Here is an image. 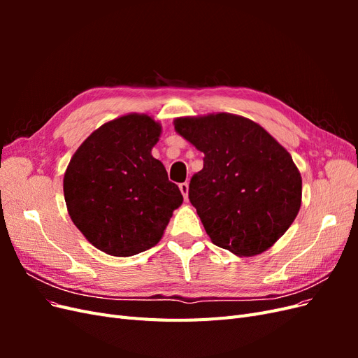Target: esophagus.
<instances>
[{
  "label": "esophagus",
  "mask_w": 358,
  "mask_h": 358,
  "mask_svg": "<svg viewBox=\"0 0 358 358\" xmlns=\"http://www.w3.org/2000/svg\"><path fill=\"white\" fill-rule=\"evenodd\" d=\"M179 189H180V192H182V196H183V199H185V200H188V191H189V183H188V182H183V183H180V185H179Z\"/></svg>",
  "instance_id": "1"
}]
</instances>
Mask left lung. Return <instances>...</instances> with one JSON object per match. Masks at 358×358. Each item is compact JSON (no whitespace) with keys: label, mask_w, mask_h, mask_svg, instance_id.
Listing matches in <instances>:
<instances>
[{"label":"left lung","mask_w":358,"mask_h":358,"mask_svg":"<svg viewBox=\"0 0 358 358\" xmlns=\"http://www.w3.org/2000/svg\"><path fill=\"white\" fill-rule=\"evenodd\" d=\"M173 124L204 154L188 194L212 243L237 257L272 248L301 204V176L288 150L239 115L182 116Z\"/></svg>","instance_id":"1"}]
</instances>
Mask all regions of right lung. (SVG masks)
Here are the masks:
<instances>
[{
  "instance_id": "1",
  "label": "right lung",
  "mask_w": 358,
  "mask_h": 358,
  "mask_svg": "<svg viewBox=\"0 0 358 358\" xmlns=\"http://www.w3.org/2000/svg\"><path fill=\"white\" fill-rule=\"evenodd\" d=\"M159 136L152 116H119L85 140L64 173L71 221L106 254L131 257L155 246L183 201L150 154Z\"/></svg>"
}]
</instances>
